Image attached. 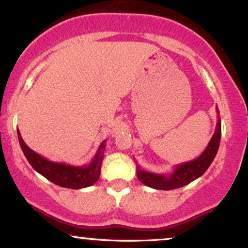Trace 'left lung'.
<instances>
[{
	"mask_svg": "<svg viewBox=\"0 0 248 248\" xmlns=\"http://www.w3.org/2000/svg\"><path fill=\"white\" fill-rule=\"evenodd\" d=\"M217 127L216 130H214L213 137L209 140L205 151L197 159L190 160V161L187 162H182L180 165H176L172 170V173L168 174L149 172V170L140 168V166L137 164V175L139 180L142 182L143 185H146V186L151 187V188L170 190L186 186V185L194 181L195 179L200 178L207 170L209 166H211L220 146V139H221V119L219 116L220 113L217 107Z\"/></svg>",
	"mask_w": 248,
	"mask_h": 248,
	"instance_id": "8db88e82",
	"label": "left lung"
}]
</instances>
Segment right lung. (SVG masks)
<instances>
[{
  "label": "right lung",
  "mask_w": 248,
  "mask_h": 248,
  "mask_svg": "<svg viewBox=\"0 0 248 248\" xmlns=\"http://www.w3.org/2000/svg\"><path fill=\"white\" fill-rule=\"evenodd\" d=\"M17 137L24 156L27 157L31 167L53 184L58 185L60 187H66V188L80 189L92 186L99 180L103 153L106 149V140L102 141L93 160L88 165L70 166L63 164V162L50 161V160L43 157L42 155L35 153L32 149L26 145L18 129Z\"/></svg>",
  "instance_id": "obj_1"
}]
</instances>
